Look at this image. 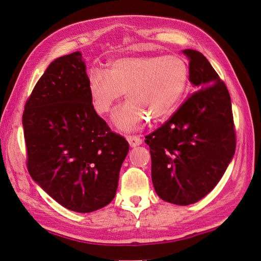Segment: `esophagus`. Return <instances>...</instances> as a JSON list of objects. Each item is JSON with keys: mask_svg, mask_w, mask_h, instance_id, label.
Listing matches in <instances>:
<instances>
[{"mask_svg": "<svg viewBox=\"0 0 261 261\" xmlns=\"http://www.w3.org/2000/svg\"><path fill=\"white\" fill-rule=\"evenodd\" d=\"M126 140H128V142L130 144V146H137V145H140L142 143V139L138 137V136H128L126 137Z\"/></svg>", "mask_w": 261, "mask_h": 261, "instance_id": "obj_1", "label": "esophagus"}]
</instances>
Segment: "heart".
<instances>
[{
	"instance_id": "1",
	"label": "heart",
	"mask_w": 261,
	"mask_h": 261,
	"mask_svg": "<svg viewBox=\"0 0 261 261\" xmlns=\"http://www.w3.org/2000/svg\"><path fill=\"white\" fill-rule=\"evenodd\" d=\"M189 67L177 55H140L112 61L108 72L91 69L88 91L99 115L109 112L125 91L128 101L115 111L112 120L119 129H139L151 121L169 117L185 91Z\"/></svg>"
}]
</instances>
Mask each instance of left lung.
Here are the masks:
<instances>
[{"mask_svg":"<svg viewBox=\"0 0 261 261\" xmlns=\"http://www.w3.org/2000/svg\"><path fill=\"white\" fill-rule=\"evenodd\" d=\"M198 89L168 121L145 137L152 182L165 202L190 205L215 188L233 156L236 131L228 89L206 57L185 49Z\"/></svg>","mask_w":261,"mask_h":261,"instance_id":"left-lung-1","label":"left lung"}]
</instances>
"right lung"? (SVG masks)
Masks as SVG:
<instances>
[{"label": "right lung", "instance_id": "right-lung-1", "mask_svg": "<svg viewBox=\"0 0 261 261\" xmlns=\"http://www.w3.org/2000/svg\"><path fill=\"white\" fill-rule=\"evenodd\" d=\"M23 128L30 175L57 203L90 213L111 202L129 143L93 109L79 51L46 68L26 100Z\"/></svg>", "mask_w": 261, "mask_h": 261}]
</instances>
